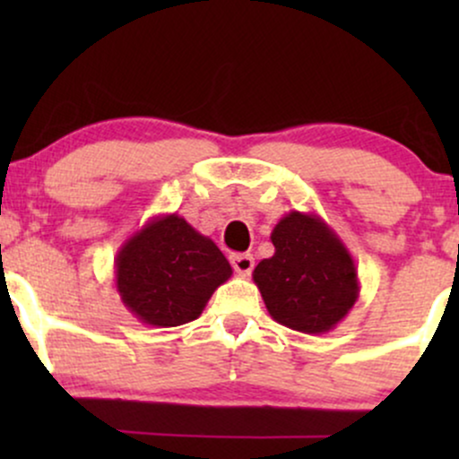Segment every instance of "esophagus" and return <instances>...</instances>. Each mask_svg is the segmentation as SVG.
I'll use <instances>...</instances> for the list:
<instances>
[{"label":"esophagus","instance_id":"34e87169","mask_svg":"<svg viewBox=\"0 0 459 459\" xmlns=\"http://www.w3.org/2000/svg\"><path fill=\"white\" fill-rule=\"evenodd\" d=\"M230 263H233V270L241 276H250V272L255 270V259L252 255H233L230 256Z\"/></svg>","mask_w":459,"mask_h":459}]
</instances>
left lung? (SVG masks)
I'll return each mask as SVG.
<instances>
[{"instance_id": "left-lung-1", "label": "left lung", "mask_w": 459, "mask_h": 459, "mask_svg": "<svg viewBox=\"0 0 459 459\" xmlns=\"http://www.w3.org/2000/svg\"><path fill=\"white\" fill-rule=\"evenodd\" d=\"M273 256L252 272L273 321L304 334L334 330L354 308L360 282L341 237L317 213L289 212L272 230Z\"/></svg>"}]
</instances>
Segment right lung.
<instances>
[{"label": "right lung", "mask_w": 459, "mask_h": 459, "mask_svg": "<svg viewBox=\"0 0 459 459\" xmlns=\"http://www.w3.org/2000/svg\"><path fill=\"white\" fill-rule=\"evenodd\" d=\"M116 291L131 315L152 328L200 317L233 267L209 237L177 213L155 215L118 247Z\"/></svg>", "instance_id": "obj_1"}]
</instances>
